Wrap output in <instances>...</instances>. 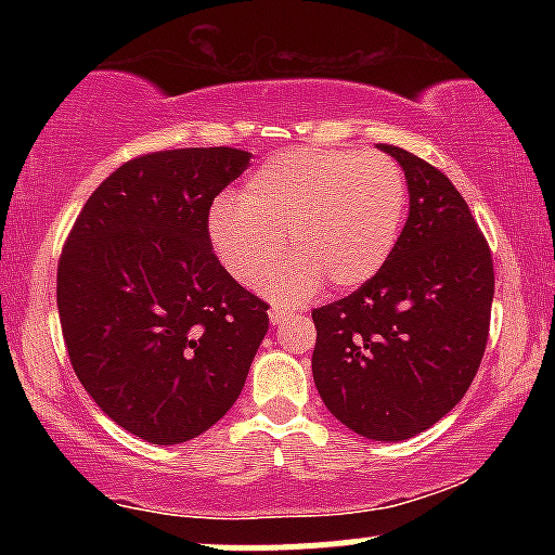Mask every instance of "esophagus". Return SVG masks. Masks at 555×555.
Returning <instances> with one entry per match:
<instances>
[{"label":"esophagus","instance_id":"esophagus-1","mask_svg":"<svg viewBox=\"0 0 555 555\" xmlns=\"http://www.w3.org/2000/svg\"><path fill=\"white\" fill-rule=\"evenodd\" d=\"M269 318H271L273 326H279V323H282V321H286V318H289V313H286V310H282V308H273L271 313H269Z\"/></svg>","mask_w":555,"mask_h":555}]
</instances>
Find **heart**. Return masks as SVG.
Listing matches in <instances>:
<instances>
[{
	"mask_svg": "<svg viewBox=\"0 0 555 555\" xmlns=\"http://www.w3.org/2000/svg\"><path fill=\"white\" fill-rule=\"evenodd\" d=\"M406 203L410 184L393 158L302 145L253 171L240 201L221 197L208 216V240L245 286L263 282L286 247L292 260L271 276L269 292L299 302L323 279L336 289L371 282L397 247Z\"/></svg>",
	"mask_w": 555,
	"mask_h": 555,
	"instance_id": "1",
	"label": "heart"
}]
</instances>
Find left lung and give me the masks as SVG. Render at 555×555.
I'll list each match as a JSON object with an SVG mask.
<instances>
[{"mask_svg":"<svg viewBox=\"0 0 555 555\" xmlns=\"http://www.w3.org/2000/svg\"><path fill=\"white\" fill-rule=\"evenodd\" d=\"M404 169L410 216L388 263L313 310V378L339 423L404 441L460 404L486 354L493 258L467 201L433 164L380 145Z\"/></svg>","mask_w":555,"mask_h":555,"instance_id":"obj_1","label":"left lung"}]
</instances>
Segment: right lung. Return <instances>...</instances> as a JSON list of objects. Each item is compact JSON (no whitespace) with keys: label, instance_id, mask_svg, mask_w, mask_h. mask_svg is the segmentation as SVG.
<instances>
[{"label":"right lung","instance_id":"right-lung-1","mask_svg":"<svg viewBox=\"0 0 555 555\" xmlns=\"http://www.w3.org/2000/svg\"><path fill=\"white\" fill-rule=\"evenodd\" d=\"M250 164L240 149L132 158L82 206L56 269L73 371L119 428L182 443L227 415L269 331V305L208 240L214 197Z\"/></svg>","mask_w":555,"mask_h":555}]
</instances>
